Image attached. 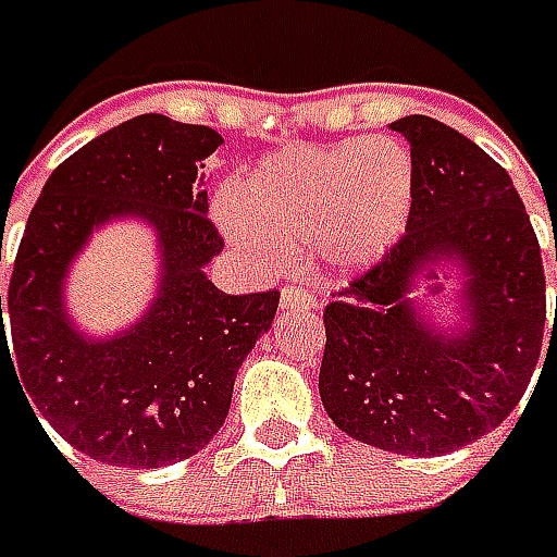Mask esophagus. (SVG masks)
Listing matches in <instances>:
<instances>
[{
	"label": "esophagus",
	"mask_w": 557,
	"mask_h": 557,
	"mask_svg": "<svg viewBox=\"0 0 557 557\" xmlns=\"http://www.w3.org/2000/svg\"><path fill=\"white\" fill-rule=\"evenodd\" d=\"M280 307L292 310V307H317V292L305 286V283H289L283 295H280Z\"/></svg>",
	"instance_id": "esophagus-1"
}]
</instances>
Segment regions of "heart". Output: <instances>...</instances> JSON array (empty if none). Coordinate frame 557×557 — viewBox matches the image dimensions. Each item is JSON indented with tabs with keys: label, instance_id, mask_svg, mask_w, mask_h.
Listing matches in <instances>:
<instances>
[{
	"label": "heart",
	"instance_id": "heart-1",
	"mask_svg": "<svg viewBox=\"0 0 557 557\" xmlns=\"http://www.w3.org/2000/svg\"><path fill=\"white\" fill-rule=\"evenodd\" d=\"M410 201V153L388 138H349L259 162L232 186L220 216L259 262H277L283 247H313L334 271H356L400 238Z\"/></svg>",
	"mask_w": 557,
	"mask_h": 557
}]
</instances>
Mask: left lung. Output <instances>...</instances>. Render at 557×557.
<instances>
[{"mask_svg":"<svg viewBox=\"0 0 557 557\" xmlns=\"http://www.w3.org/2000/svg\"><path fill=\"white\" fill-rule=\"evenodd\" d=\"M392 129L413 159L407 228L322 310L319 395L349 437L431 458L480 441L519 407L546 332V277L534 225L495 159L434 116ZM453 258L471 274L461 338L428 330L406 301L416 273L436 278Z\"/></svg>","mask_w":557,"mask_h":557,"instance_id":"left-lung-1","label":"left lung"}]
</instances>
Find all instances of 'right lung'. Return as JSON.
<instances>
[{"instance_id":"add662e5","label":"right lung","mask_w":557,"mask_h":557,"mask_svg":"<svg viewBox=\"0 0 557 557\" xmlns=\"http://www.w3.org/2000/svg\"><path fill=\"white\" fill-rule=\"evenodd\" d=\"M220 144L208 126L132 116L57 165L29 213L0 295V364L14 358L35 410L102 465L162 468L205 449L228 416L240 361L277 313V289L228 295L201 271L223 250L201 177ZM120 212L158 225L166 280L132 333L96 345L64 319L61 274L88 232Z\"/></svg>"}]
</instances>
